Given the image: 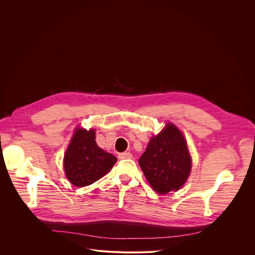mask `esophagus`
<instances>
[{
    "label": "esophagus",
    "mask_w": 255,
    "mask_h": 255,
    "mask_svg": "<svg viewBox=\"0 0 255 255\" xmlns=\"http://www.w3.org/2000/svg\"><path fill=\"white\" fill-rule=\"evenodd\" d=\"M119 157H120L121 159L132 158V153H130V152H123V153H120V154H119Z\"/></svg>",
    "instance_id": "34e87169"
}]
</instances>
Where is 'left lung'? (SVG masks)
<instances>
[{
	"mask_svg": "<svg viewBox=\"0 0 255 255\" xmlns=\"http://www.w3.org/2000/svg\"><path fill=\"white\" fill-rule=\"evenodd\" d=\"M192 164L186 137L172 122H166L161 131L150 138L139 159L145 177L159 195L183 187L191 174Z\"/></svg>",
	"mask_w": 255,
	"mask_h": 255,
	"instance_id": "1",
	"label": "left lung"
}]
</instances>
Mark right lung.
I'll return each instance as SVG.
<instances>
[{
  "label": "right lung",
  "instance_id": "add662e5",
  "mask_svg": "<svg viewBox=\"0 0 255 255\" xmlns=\"http://www.w3.org/2000/svg\"><path fill=\"white\" fill-rule=\"evenodd\" d=\"M116 161V156L98 146L96 129L78 126L65 150L63 169L71 185L86 187L106 175Z\"/></svg>",
  "mask_w": 255,
  "mask_h": 255
}]
</instances>
